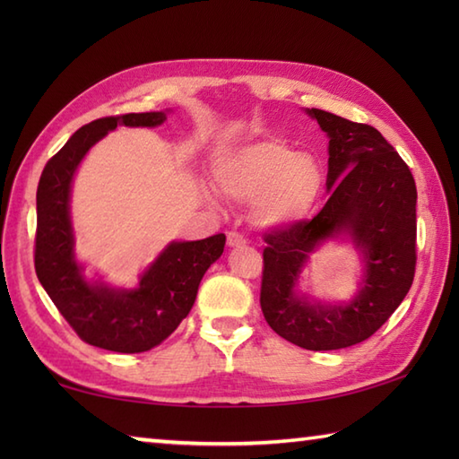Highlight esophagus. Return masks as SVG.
I'll return each instance as SVG.
<instances>
[{"mask_svg": "<svg viewBox=\"0 0 459 459\" xmlns=\"http://www.w3.org/2000/svg\"><path fill=\"white\" fill-rule=\"evenodd\" d=\"M227 245L230 248H240V247L247 245V238L242 237V235H238V232H229V235H227Z\"/></svg>", "mask_w": 459, "mask_h": 459, "instance_id": "1", "label": "esophagus"}]
</instances>
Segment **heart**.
<instances>
[{"label": "heart", "instance_id": "obj_1", "mask_svg": "<svg viewBox=\"0 0 459 459\" xmlns=\"http://www.w3.org/2000/svg\"><path fill=\"white\" fill-rule=\"evenodd\" d=\"M214 185L224 197L252 204V221L264 230H288L306 222L325 187V173L311 153L296 152L281 140H258L227 150L214 161ZM209 207L219 197L199 187Z\"/></svg>", "mask_w": 459, "mask_h": 459}]
</instances>
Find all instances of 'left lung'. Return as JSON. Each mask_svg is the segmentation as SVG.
I'll return each mask as SVG.
<instances>
[{"mask_svg":"<svg viewBox=\"0 0 459 459\" xmlns=\"http://www.w3.org/2000/svg\"><path fill=\"white\" fill-rule=\"evenodd\" d=\"M306 114L329 138V201L317 217L264 238L260 306L268 325L290 343L333 351L373 335L412 286L416 183L373 126L317 108ZM327 241L351 244L361 262L358 291L343 302L303 290L310 256Z\"/></svg>","mask_w":459,"mask_h":459,"instance_id":"obj_1","label":"left lung"}]
</instances>
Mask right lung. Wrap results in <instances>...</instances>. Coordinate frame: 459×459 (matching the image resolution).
Segmentation results:
<instances>
[{
	"label": "right lung",
	"mask_w": 459,
	"mask_h": 459,
	"mask_svg": "<svg viewBox=\"0 0 459 459\" xmlns=\"http://www.w3.org/2000/svg\"><path fill=\"white\" fill-rule=\"evenodd\" d=\"M169 110L100 118L76 130L48 160L37 187L35 272L56 309L89 345L116 353H143L161 345L191 311L204 272L217 262L227 237L171 240L132 288L86 276L74 255L71 195L86 153L118 126L158 128Z\"/></svg>",
	"instance_id": "obj_1"
}]
</instances>
